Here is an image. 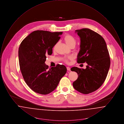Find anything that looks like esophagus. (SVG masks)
<instances>
[{"mask_svg": "<svg viewBox=\"0 0 124 124\" xmlns=\"http://www.w3.org/2000/svg\"><path fill=\"white\" fill-rule=\"evenodd\" d=\"M66 68H67V70L68 71H70V70H71V68H70L69 67H67Z\"/></svg>", "mask_w": 124, "mask_h": 124, "instance_id": "esophagus-1", "label": "esophagus"}]
</instances>
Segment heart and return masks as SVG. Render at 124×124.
I'll list each match as a JSON object with an SVG mask.
<instances>
[{
	"mask_svg": "<svg viewBox=\"0 0 124 124\" xmlns=\"http://www.w3.org/2000/svg\"><path fill=\"white\" fill-rule=\"evenodd\" d=\"M64 40H65L66 44L69 47H70L72 46H75V45L76 44V40L74 39V38H73L72 36L70 35H67L65 36L64 38ZM56 47V45L54 46V48H53L54 51L55 50ZM72 59V57L71 56H69V57H68L67 58H65L64 59V60L65 62L67 63V62H68V60H70Z\"/></svg>",
	"mask_w": 124,
	"mask_h": 124,
	"instance_id": "1",
	"label": "heart"
}]
</instances>
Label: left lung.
Wrapping results in <instances>:
<instances>
[{
    "label": "left lung",
    "instance_id": "8db88e82",
    "mask_svg": "<svg viewBox=\"0 0 124 124\" xmlns=\"http://www.w3.org/2000/svg\"><path fill=\"white\" fill-rule=\"evenodd\" d=\"M80 39V50L77 62H86V68L73 67L71 71L76 72L77 80L73 86L77 91L89 94L99 88L104 82L110 66V59L106 43L98 33L88 28L75 30Z\"/></svg>",
    "mask_w": 124,
    "mask_h": 124
}]
</instances>
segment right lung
Returning <instances> with one entry per match:
<instances>
[{
  "label": "right lung",
  "mask_w": 124,
  "mask_h": 124,
  "mask_svg": "<svg viewBox=\"0 0 124 124\" xmlns=\"http://www.w3.org/2000/svg\"><path fill=\"white\" fill-rule=\"evenodd\" d=\"M63 32H51L35 31L21 43L18 49L20 71L28 86L36 93L43 95L51 93L57 87L66 73L64 65H57L48 69L46 64L48 55L59 40Z\"/></svg>",
  "instance_id": "obj_1"
}]
</instances>
